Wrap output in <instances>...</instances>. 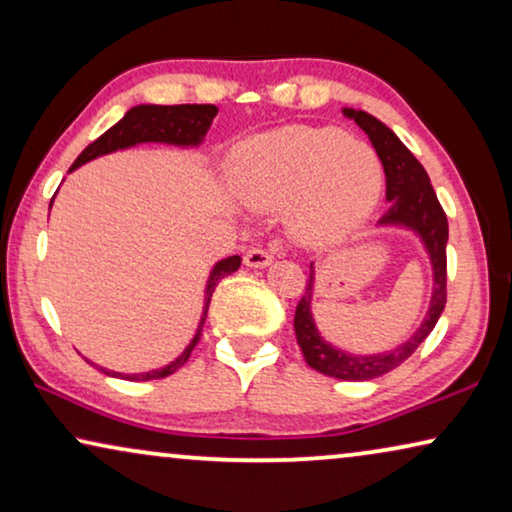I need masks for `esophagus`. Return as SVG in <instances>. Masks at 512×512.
<instances>
[{"mask_svg": "<svg viewBox=\"0 0 512 512\" xmlns=\"http://www.w3.org/2000/svg\"><path fill=\"white\" fill-rule=\"evenodd\" d=\"M272 263V254L263 247H251L247 254H244V265L247 268H265V265Z\"/></svg>", "mask_w": 512, "mask_h": 512, "instance_id": "obj_1", "label": "esophagus"}]
</instances>
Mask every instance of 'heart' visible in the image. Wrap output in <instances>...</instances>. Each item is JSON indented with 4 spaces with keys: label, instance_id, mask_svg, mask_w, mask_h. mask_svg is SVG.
Segmentation results:
<instances>
[{
    "label": "heart",
    "instance_id": "heart-1",
    "mask_svg": "<svg viewBox=\"0 0 512 512\" xmlns=\"http://www.w3.org/2000/svg\"><path fill=\"white\" fill-rule=\"evenodd\" d=\"M233 186L254 209H286L293 237L338 240L373 212L382 191L375 149L335 128H286L235 153Z\"/></svg>",
    "mask_w": 512,
    "mask_h": 512
}]
</instances>
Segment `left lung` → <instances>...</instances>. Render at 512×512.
Returning a JSON list of instances; mask_svg holds the SVG:
<instances>
[{
    "mask_svg": "<svg viewBox=\"0 0 512 512\" xmlns=\"http://www.w3.org/2000/svg\"><path fill=\"white\" fill-rule=\"evenodd\" d=\"M345 116L354 118L356 125L366 132L370 142H373L377 156L382 160L384 177H387V200L391 202V209L382 216L380 223H391V226H405L422 237L426 251L431 256L433 265V296L431 307L426 312V319L417 333L412 335L408 342L401 347L391 349V352L375 354V356H356L347 354L342 349H335L333 345L321 338L317 326H314L310 305H312V284H314V270H310V279H307L303 298L298 300L296 317H293V328H296V340L307 366L324 373L335 380L347 382H366L373 377L387 375L391 370L401 366L405 359L415 354V349L429 338L433 326L438 324L440 314L445 310L447 303V216L440 207L433 191L429 174L422 167V163L412 156L401 139L391 132L382 121L375 116L366 114V111L345 109Z\"/></svg>",
    "mask_w": 512,
    "mask_h": 512,
    "instance_id": "obj_1",
    "label": "left lung"
}]
</instances>
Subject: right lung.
<instances>
[{
  "mask_svg": "<svg viewBox=\"0 0 512 512\" xmlns=\"http://www.w3.org/2000/svg\"><path fill=\"white\" fill-rule=\"evenodd\" d=\"M216 114H219V109H216L214 104H172V107H163V104H139V107H132L128 114H125L121 121L114 125V128H109L104 135L97 137L93 144H88L86 149L81 151V156L74 160V165L69 167V172L97 156H107V153H111V151L128 149V146H135L142 142L195 146V144H200L202 137L207 135L209 125H212ZM240 263H242L240 256H228L214 265L212 275H209V279H207L205 310H202L198 333H195L191 345H188L172 363H167L165 368L149 370V373H139V375H123V373H114V370L100 368L102 373L123 377V380H130V382L160 380V377L177 373V370L188 361L193 347L198 345V340L202 335V324H205V319H207L209 300H212L214 289L219 286L223 277L233 275V272L240 268Z\"/></svg>",
  "mask_w": 512,
  "mask_h": 512,
  "instance_id": "obj_1",
  "label": "right lung"
}]
</instances>
